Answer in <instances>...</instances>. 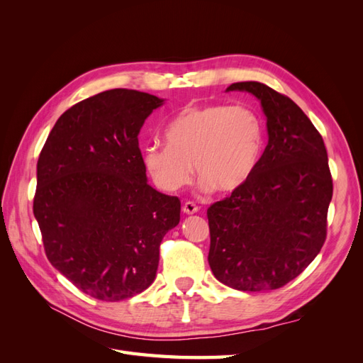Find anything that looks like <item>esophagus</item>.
<instances>
[{
  "label": "esophagus",
  "mask_w": 363,
  "mask_h": 363,
  "mask_svg": "<svg viewBox=\"0 0 363 363\" xmlns=\"http://www.w3.org/2000/svg\"><path fill=\"white\" fill-rule=\"evenodd\" d=\"M182 211H183L186 215H194V213H196V212L200 211V207L196 206L195 203H192V201H186V203L183 204Z\"/></svg>",
  "instance_id": "1"
}]
</instances>
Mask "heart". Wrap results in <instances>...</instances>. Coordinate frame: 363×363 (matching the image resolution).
Instances as JSON below:
<instances>
[{"label":"heart","mask_w":363,"mask_h":363,"mask_svg":"<svg viewBox=\"0 0 363 363\" xmlns=\"http://www.w3.org/2000/svg\"><path fill=\"white\" fill-rule=\"evenodd\" d=\"M167 144L142 150L144 167L159 189L177 192L195 171L201 189L230 194L255 175L265 147V133L252 108L236 104L188 106L164 128Z\"/></svg>","instance_id":"obj_1"}]
</instances>
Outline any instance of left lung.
Here are the masks:
<instances>
[{
	"label": "left lung",
	"mask_w": 363,
	"mask_h": 363,
	"mask_svg": "<svg viewBox=\"0 0 363 363\" xmlns=\"http://www.w3.org/2000/svg\"><path fill=\"white\" fill-rule=\"evenodd\" d=\"M267 116L268 145L250 182L207 208L208 265L227 286L260 292L298 277L321 251L333 195L323 136L289 96L239 82Z\"/></svg>",
	"instance_id": "1"
}]
</instances>
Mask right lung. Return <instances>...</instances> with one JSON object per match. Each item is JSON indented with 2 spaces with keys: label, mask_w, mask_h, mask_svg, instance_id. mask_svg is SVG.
<instances>
[{
  "label": "right lung",
  "mask_w": 363,
  "mask_h": 363,
  "mask_svg": "<svg viewBox=\"0 0 363 363\" xmlns=\"http://www.w3.org/2000/svg\"><path fill=\"white\" fill-rule=\"evenodd\" d=\"M163 100L111 89L74 104L50 131L38 160L33 213L51 265L103 301L145 291L180 200L147 183L138 135Z\"/></svg>",
  "instance_id": "right-lung-1"
}]
</instances>
